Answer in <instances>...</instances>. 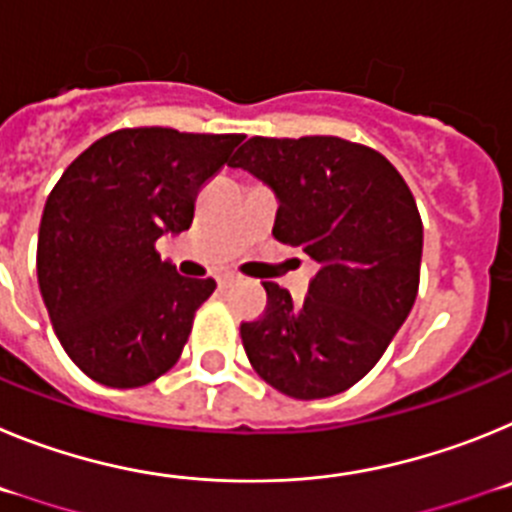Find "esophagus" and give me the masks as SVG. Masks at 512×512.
Returning a JSON list of instances; mask_svg holds the SVG:
<instances>
[{"instance_id":"1","label":"esophagus","mask_w":512,"mask_h":512,"mask_svg":"<svg viewBox=\"0 0 512 512\" xmlns=\"http://www.w3.org/2000/svg\"><path fill=\"white\" fill-rule=\"evenodd\" d=\"M235 282V277H233V274H223V277H217V284H220V287H230V284H233Z\"/></svg>"}]
</instances>
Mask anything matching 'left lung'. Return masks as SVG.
<instances>
[{
	"instance_id": "left-lung-1",
	"label": "left lung",
	"mask_w": 512,
	"mask_h": 512,
	"mask_svg": "<svg viewBox=\"0 0 512 512\" xmlns=\"http://www.w3.org/2000/svg\"><path fill=\"white\" fill-rule=\"evenodd\" d=\"M228 166L277 192L271 233L320 266L302 302L264 282L266 310L241 323L248 361L295 400L346 392L382 359L418 297L413 192L382 153L336 135H253Z\"/></svg>"
}]
</instances>
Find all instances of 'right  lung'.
Masks as SVG:
<instances>
[{
    "label": "right lung",
    "instance_id": "add662e5",
    "mask_svg": "<svg viewBox=\"0 0 512 512\" xmlns=\"http://www.w3.org/2000/svg\"><path fill=\"white\" fill-rule=\"evenodd\" d=\"M241 133L122 128L76 156L45 200L38 284L69 359L94 382L133 390L179 361L215 279H189L156 241L192 225L194 200Z\"/></svg>",
    "mask_w": 512,
    "mask_h": 512
}]
</instances>
